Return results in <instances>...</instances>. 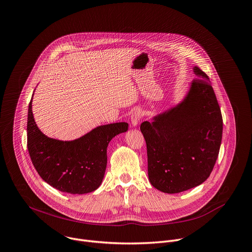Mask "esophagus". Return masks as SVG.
Instances as JSON below:
<instances>
[{"mask_svg": "<svg viewBox=\"0 0 252 252\" xmlns=\"http://www.w3.org/2000/svg\"><path fill=\"white\" fill-rule=\"evenodd\" d=\"M142 118V112L141 110H135L132 114H131V117H130V122H131V125L133 126H136L139 123V121L141 120Z\"/></svg>", "mask_w": 252, "mask_h": 252, "instance_id": "1", "label": "esophagus"}]
</instances>
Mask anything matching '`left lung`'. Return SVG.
I'll use <instances>...</instances> for the list:
<instances>
[{"label": "left lung", "mask_w": 252, "mask_h": 252, "mask_svg": "<svg viewBox=\"0 0 252 252\" xmlns=\"http://www.w3.org/2000/svg\"><path fill=\"white\" fill-rule=\"evenodd\" d=\"M185 98L143 122L140 130L147 148V171L157 190L175 194L205 182L217 161L222 118L208 75L199 67Z\"/></svg>", "instance_id": "left-lung-1"}]
</instances>
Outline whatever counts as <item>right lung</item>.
Wrapping results in <instances>:
<instances>
[{
	"label": "right lung",
	"instance_id": "add662e5",
	"mask_svg": "<svg viewBox=\"0 0 252 252\" xmlns=\"http://www.w3.org/2000/svg\"><path fill=\"white\" fill-rule=\"evenodd\" d=\"M32 104V98L28 114V149L42 180L69 194H87L97 190L106 171L109 142L126 132L128 124L100 126L77 139L58 140L46 136L37 127Z\"/></svg>",
	"mask_w": 252,
	"mask_h": 252
}]
</instances>
